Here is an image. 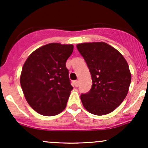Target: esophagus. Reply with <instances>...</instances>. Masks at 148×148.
<instances>
[{
    "mask_svg": "<svg viewBox=\"0 0 148 148\" xmlns=\"http://www.w3.org/2000/svg\"><path fill=\"white\" fill-rule=\"evenodd\" d=\"M74 86H75V87H78L79 86V81H74Z\"/></svg>",
    "mask_w": 148,
    "mask_h": 148,
    "instance_id": "obj_1",
    "label": "esophagus"
}]
</instances>
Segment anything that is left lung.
I'll return each instance as SVG.
<instances>
[{
	"label": "left lung",
	"instance_id": "left-lung-1",
	"mask_svg": "<svg viewBox=\"0 0 148 148\" xmlns=\"http://www.w3.org/2000/svg\"><path fill=\"white\" fill-rule=\"evenodd\" d=\"M91 74L90 90L81 95L84 108L96 115L113 111L126 97L132 80L128 63L117 49L103 42L78 44Z\"/></svg>",
	"mask_w": 148,
	"mask_h": 148
}]
</instances>
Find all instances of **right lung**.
Returning <instances> with one entry per match:
<instances>
[{
  "instance_id": "right-lung-1",
  "label": "right lung",
  "mask_w": 148,
  "mask_h": 148,
  "mask_svg": "<svg viewBox=\"0 0 148 148\" xmlns=\"http://www.w3.org/2000/svg\"><path fill=\"white\" fill-rule=\"evenodd\" d=\"M73 50L72 45L50 43L25 60L20 84L27 102L40 114L53 116L67 106L73 87L65 63Z\"/></svg>"
}]
</instances>
